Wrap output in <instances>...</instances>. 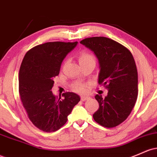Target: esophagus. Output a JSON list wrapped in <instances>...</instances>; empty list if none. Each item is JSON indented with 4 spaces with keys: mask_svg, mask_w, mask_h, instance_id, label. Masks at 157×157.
Segmentation results:
<instances>
[{
    "mask_svg": "<svg viewBox=\"0 0 157 157\" xmlns=\"http://www.w3.org/2000/svg\"><path fill=\"white\" fill-rule=\"evenodd\" d=\"M80 98H81V101H87V100L90 99V97H89V96H85V95H82L81 97H80Z\"/></svg>",
    "mask_w": 157,
    "mask_h": 157,
    "instance_id": "esophagus-1",
    "label": "esophagus"
}]
</instances>
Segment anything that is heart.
<instances>
[{
    "instance_id": "heart-1",
    "label": "heart",
    "mask_w": 157,
    "mask_h": 157,
    "mask_svg": "<svg viewBox=\"0 0 157 157\" xmlns=\"http://www.w3.org/2000/svg\"><path fill=\"white\" fill-rule=\"evenodd\" d=\"M89 61H94V58L92 54L86 52V51H82V53H80V54L79 55V63H80V64ZM73 89L76 92H84L86 91V87L85 86L81 83H76L73 86Z\"/></svg>"
}]
</instances>
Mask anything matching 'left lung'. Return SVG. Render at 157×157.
I'll return each mask as SVG.
<instances>
[{
    "mask_svg": "<svg viewBox=\"0 0 157 157\" xmlns=\"http://www.w3.org/2000/svg\"><path fill=\"white\" fill-rule=\"evenodd\" d=\"M80 44L93 51L99 63L98 83L107 89V95L94 96L99 109L93 114L101 126L114 127L124 121L135 106L138 73L130 51L106 37L86 38Z\"/></svg>",
    "mask_w": 157,
    "mask_h": 157,
    "instance_id": "obj_1",
    "label": "left lung"
}]
</instances>
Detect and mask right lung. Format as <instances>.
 <instances>
[{"instance_id":"right-lung-1","label":"right lung","mask_w":157,"mask_h":157,"mask_svg":"<svg viewBox=\"0 0 157 157\" xmlns=\"http://www.w3.org/2000/svg\"><path fill=\"white\" fill-rule=\"evenodd\" d=\"M77 43L53 42L39 44L27 51L21 65V100L28 118L42 131L59 130L80 101V96L74 92L64 93L61 99L51 91L62 63Z\"/></svg>"}]
</instances>
